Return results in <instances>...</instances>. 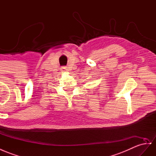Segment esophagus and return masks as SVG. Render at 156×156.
<instances>
[{
  "label": "esophagus",
  "instance_id": "esophagus-1",
  "mask_svg": "<svg viewBox=\"0 0 156 156\" xmlns=\"http://www.w3.org/2000/svg\"><path fill=\"white\" fill-rule=\"evenodd\" d=\"M62 71H65L66 70H67V68L66 66H63L62 68Z\"/></svg>",
  "mask_w": 156,
  "mask_h": 156
}]
</instances>
